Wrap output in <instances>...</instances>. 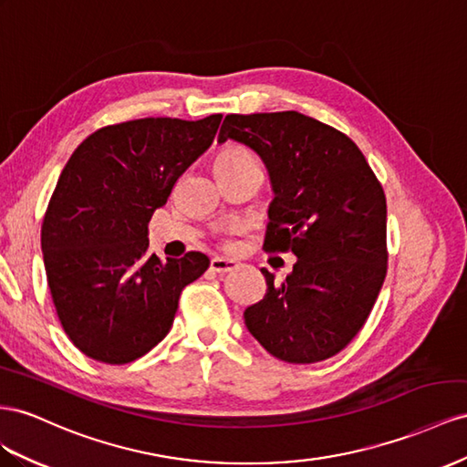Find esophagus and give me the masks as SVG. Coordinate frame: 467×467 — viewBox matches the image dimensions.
Segmentation results:
<instances>
[{"mask_svg":"<svg viewBox=\"0 0 467 467\" xmlns=\"http://www.w3.org/2000/svg\"><path fill=\"white\" fill-rule=\"evenodd\" d=\"M237 267H239V263H237V261H234V259L213 257V259L210 261V269H212L213 273H220V275H223V273H232V271H235Z\"/></svg>","mask_w":467,"mask_h":467,"instance_id":"1","label":"esophagus"}]
</instances>
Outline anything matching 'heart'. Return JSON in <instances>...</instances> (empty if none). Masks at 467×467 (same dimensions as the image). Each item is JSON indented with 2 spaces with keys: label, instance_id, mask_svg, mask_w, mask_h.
Returning a JSON list of instances; mask_svg holds the SVG:
<instances>
[{
  "label": "heart",
  "instance_id": "b5f03b06",
  "mask_svg": "<svg viewBox=\"0 0 467 467\" xmlns=\"http://www.w3.org/2000/svg\"><path fill=\"white\" fill-rule=\"evenodd\" d=\"M249 159H254V157H251L247 149L239 147V145H228L220 150L213 162H242V161H249Z\"/></svg>",
  "mask_w": 467,
  "mask_h": 467
}]
</instances>
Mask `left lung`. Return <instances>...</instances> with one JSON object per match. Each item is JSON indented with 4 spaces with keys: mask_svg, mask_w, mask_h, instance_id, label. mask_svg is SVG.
Instances as JSON below:
<instances>
[{
    "mask_svg": "<svg viewBox=\"0 0 467 467\" xmlns=\"http://www.w3.org/2000/svg\"><path fill=\"white\" fill-rule=\"evenodd\" d=\"M245 143L267 165L275 198L263 249L298 257L293 273L245 310L271 356L317 363L358 336L387 275V200L359 147L298 111L230 113L218 141Z\"/></svg>",
    "mask_w": 467,
    "mask_h": 467,
    "instance_id": "obj_1",
    "label": "left lung"
}]
</instances>
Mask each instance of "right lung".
Wrapping results in <instances>:
<instances>
[{
  "mask_svg": "<svg viewBox=\"0 0 467 467\" xmlns=\"http://www.w3.org/2000/svg\"><path fill=\"white\" fill-rule=\"evenodd\" d=\"M220 121L222 113L106 125L62 169L41 247L57 317L84 356L109 365L145 356L169 334L182 288L210 267L200 251L150 255L147 223Z\"/></svg>",
  "mask_w": 467,
  "mask_h": 467,
  "instance_id": "add662e5",
  "label": "right lung"
}]
</instances>
